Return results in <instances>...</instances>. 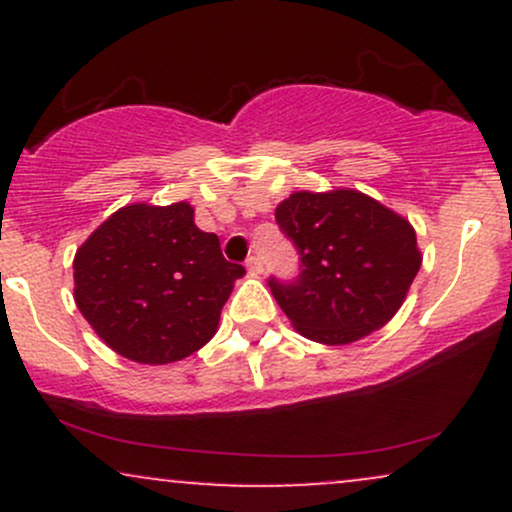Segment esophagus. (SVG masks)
I'll list each match as a JSON object with an SVG mask.
<instances>
[{
    "label": "esophagus",
    "instance_id": "1",
    "mask_svg": "<svg viewBox=\"0 0 512 512\" xmlns=\"http://www.w3.org/2000/svg\"><path fill=\"white\" fill-rule=\"evenodd\" d=\"M245 267H248L252 274H262L264 264H262V260H260V257H257V255H250L248 260H245Z\"/></svg>",
    "mask_w": 512,
    "mask_h": 512
}]
</instances>
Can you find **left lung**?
<instances>
[{"instance_id":"left-lung-1","label":"left lung","mask_w":512,"mask_h":512,"mask_svg":"<svg viewBox=\"0 0 512 512\" xmlns=\"http://www.w3.org/2000/svg\"><path fill=\"white\" fill-rule=\"evenodd\" d=\"M274 216L301 272L269 289L303 337L351 344L392 320L421 267L409 221L356 190L293 192Z\"/></svg>"}]
</instances>
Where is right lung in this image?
Wrapping results in <instances>:
<instances>
[{
	"instance_id": "add662e5",
	"label": "right lung",
	"mask_w": 512,
	"mask_h": 512,
	"mask_svg": "<svg viewBox=\"0 0 512 512\" xmlns=\"http://www.w3.org/2000/svg\"><path fill=\"white\" fill-rule=\"evenodd\" d=\"M243 264L228 262L187 202L129 204L74 257V301L120 356L149 366L180 361L214 337Z\"/></svg>"
}]
</instances>
